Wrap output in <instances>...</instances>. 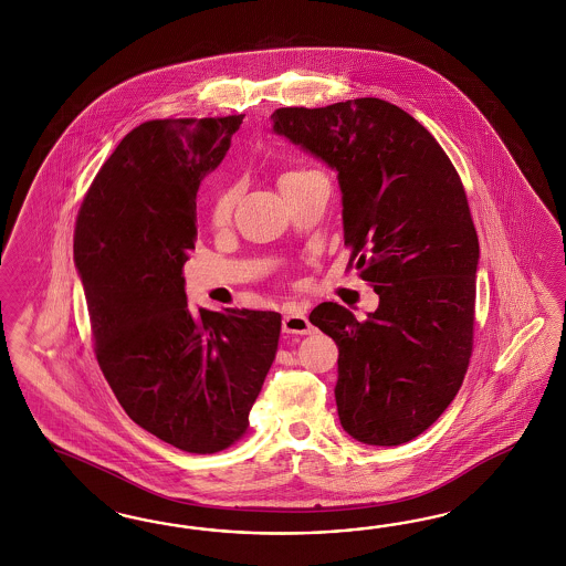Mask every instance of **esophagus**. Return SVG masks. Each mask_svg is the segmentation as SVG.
<instances>
[{"label":"esophagus","instance_id":"1","mask_svg":"<svg viewBox=\"0 0 566 566\" xmlns=\"http://www.w3.org/2000/svg\"><path fill=\"white\" fill-rule=\"evenodd\" d=\"M282 329L286 334H311L313 326L307 319V315L301 308L291 307L286 308L284 319H282Z\"/></svg>","mask_w":566,"mask_h":566}]
</instances>
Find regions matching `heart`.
<instances>
[{"instance_id":"1","label":"heart","mask_w":566,"mask_h":566,"mask_svg":"<svg viewBox=\"0 0 566 566\" xmlns=\"http://www.w3.org/2000/svg\"><path fill=\"white\" fill-rule=\"evenodd\" d=\"M294 174H301V171H289V174H284L282 178L294 176ZM234 199H237V190L232 189V187L218 190V195H216V199H213V203H211V218H213L216 222L228 220V216H230V211H232V207H234Z\"/></svg>"}]
</instances>
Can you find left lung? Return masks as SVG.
Here are the masks:
<instances>
[{"mask_svg": "<svg viewBox=\"0 0 566 566\" xmlns=\"http://www.w3.org/2000/svg\"><path fill=\"white\" fill-rule=\"evenodd\" d=\"M272 128L338 174L348 265L379 294L367 322L338 303L308 315L338 344L340 423L363 444H405L471 359L480 242L463 182L426 126L377 97L280 107Z\"/></svg>", "mask_w": 566, "mask_h": 566, "instance_id": "1", "label": "left lung"}]
</instances>
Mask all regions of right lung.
<instances>
[{"label":"right lung","instance_id":"add662e5","mask_svg":"<svg viewBox=\"0 0 566 566\" xmlns=\"http://www.w3.org/2000/svg\"><path fill=\"white\" fill-rule=\"evenodd\" d=\"M242 118L140 124L95 176L74 230L103 376L137 426L195 454L244 433L282 326L275 311L187 305L197 190Z\"/></svg>","mask_w":566,"mask_h":566}]
</instances>
